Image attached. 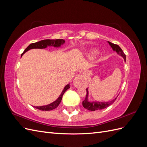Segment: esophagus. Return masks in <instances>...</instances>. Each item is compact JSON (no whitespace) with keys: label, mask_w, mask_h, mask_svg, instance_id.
Returning a JSON list of instances; mask_svg holds the SVG:
<instances>
[{"label":"esophagus","mask_w":147,"mask_h":147,"mask_svg":"<svg viewBox=\"0 0 147 147\" xmlns=\"http://www.w3.org/2000/svg\"><path fill=\"white\" fill-rule=\"evenodd\" d=\"M84 75L81 74H79L78 76L75 77L73 81V84L75 87L77 88L81 87L83 85V83L84 82Z\"/></svg>","instance_id":"1"}]
</instances>
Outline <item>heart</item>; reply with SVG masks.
I'll return each instance as SVG.
<instances>
[{
	"instance_id": "obj_1",
	"label": "heart",
	"mask_w": 147,
	"mask_h": 147,
	"mask_svg": "<svg viewBox=\"0 0 147 147\" xmlns=\"http://www.w3.org/2000/svg\"><path fill=\"white\" fill-rule=\"evenodd\" d=\"M97 53H98V52H97V51L92 50L88 53L87 56L89 59H92V58H94V57L97 55Z\"/></svg>"
}]
</instances>
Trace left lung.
<instances>
[{
    "label": "left lung",
    "instance_id": "1",
    "mask_svg": "<svg viewBox=\"0 0 147 147\" xmlns=\"http://www.w3.org/2000/svg\"><path fill=\"white\" fill-rule=\"evenodd\" d=\"M107 43L109 44V45L111 47V48H112V50L114 51H116L119 56L123 57L124 61L126 62V55H124V53L121 50V48H120L118 45H115V44L111 43L109 41H107ZM86 92H87V94L86 95V98L83 101L82 104L84 108H85L90 111H96L98 110H102V109L108 107L109 106L112 105L113 103V102L115 101V100L117 99V97H118L117 96V97H115V98L113 99V100L108 101V102H99V101H96V100L91 101L89 100V98H88V95H89L88 88L86 89Z\"/></svg>",
    "mask_w": 147,
    "mask_h": 147
}]
</instances>
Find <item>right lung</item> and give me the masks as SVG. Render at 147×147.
I'll use <instances>...</instances> for the list:
<instances>
[{
  "mask_svg": "<svg viewBox=\"0 0 147 147\" xmlns=\"http://www.w3.org/2000/svg\"><path fill=\"white\" fill-rule=\"evenodd\" d=\"M65 43V40L63 39H56V40H50V39H47V40H41L38 42H35L34 43H31L30 45L25 49V50L24 52L22 53L21 57L23 56V55L26 52H27L28 51L31 50V49H44L48 47H53L55 48H60L61 45H64ZM69 88H70V84L68 83L67 85L65 86L64 88L63 91L61 92V94L59 95L56 100L54 102H53L52 103L48 104L46 105H42V106H37L35 107L34 106V107L35 109H37L38 110H43V111H48V110H51L56 109L57 107H58L59 105L60 102L62 100V98H63V96L64 94V92L68 90Z\"/></svg>",
  "mask_w": 147,
  "mask_h": 147,
  "instance_id": "right-lung-1",
  "label": "right lung"
}]
</instances>
